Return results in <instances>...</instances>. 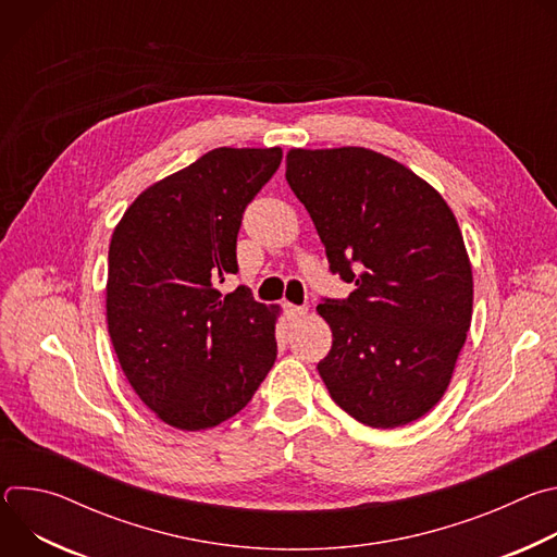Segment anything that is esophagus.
Instances as JSON below:
<instances>
[{
  "label": "esophagus",
  "instance_id": "1",
  "mask_svg": "<svg viewBox=\"0 0 557 557\" xmlns=\"http://www.w3.org/2000/svg\"><path fill=\"white\" fill-rule=\"evenodd\" d=\"M306 312H308V308L306 306H293V304H286V320L288 322H301L304 317H306Z\"/></svg>",
  "mask_w": 557,
  "mask_h": 557
}]
</instances>
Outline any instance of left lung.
<instances>
[{"label": "left lung", "mask_w": 557, "mask_h": 557, "mask_svg": "<svg viewBox=\"0 0 557 557\" xmlns=\"http://www.w3.org/2000/svg\"><path fill=\"white\" fill-rule=\"evenodd\" d=\"M286 181L331 271L355 284L317 306L333 331L317 363L333 401L379 430L421 419L445 394L471 324V264L451 209L366 147L290 149Z\"/></svg>", "instance_id": "1"}]
</instances>
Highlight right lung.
Here are the masks:
<instances>
[{
  "mask_svg": "<svg viewBox=\"0 0 557 557\" xmlns=\"http://www.w3.org/2000/svg\"><path fill=\"white\" fill-rule=\"evenodd\" d=\"M280 163V147L211 149L147 187L112 233L108 333L138 399L172 428L231 419L275 363L280 308L215 284L237 273L243 213Z\"/></svg>",
  "mask_w": 557,
  "mask_h": 557,
  "instance_id": "1",
  "label": "right lung"
}]
</instances>
